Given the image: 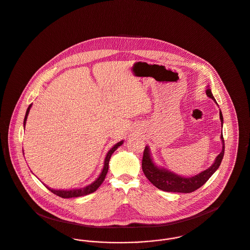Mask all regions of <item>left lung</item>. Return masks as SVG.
<instances>
[{"mask_svg":"<svg viewBox=\"0 0 250 250\" xmlns=\"http://www.w3.org/2000/svg\"><path fill=\"white\" fill-rule=\"evenodd\" d=\"M205 93L207 97L212 99L215 104L218 105L216 99L214 98L212 91L210 89V86H206ZM220 119L221 123L223 125V117L222 113L220 109ZM221 141H222V146L221 153L216 157L214 163L209 167L208 168L200 171L197 174H194L192 176H183L180 174H177L170 169L167 168L165 167L158 166L153 159V156L151 155L150 149L148 146H146L144 150V156L142 161V168L146 175V177L158 189L165 191V192H172V193H192L198 188H200L203 184L206 183V181L214 174V172L219 168V167L222 163V158L224 155V140L223 136L221 134Z\"/></svg>","mask_w":250,"mask_h":250,"instance_id":"8db88e82","label":"left lung"}]
</instances>
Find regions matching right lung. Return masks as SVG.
<instances>
[{
	"label": "right lung",
	"instance_id": "obj_1",
	"mask_svg": "<svg viewBox=\"0 0 250 250\" xmlns=\"http://www.w3.org/2000/svg\"><path fill=\"white\" fill-rule=\"evenodd\" d=\"M32 106V104H29V106L27 109L26 112V115H25V119H24V128L26 126V123H27V119H28V113L29 110ZM124 144V140L118 142L117 144H115L111 148L108 150V152L106 153L105 155V158H104V167L100 173V175L98 176V178L93 181L91 184L83 187V188H75V189H71V190H56V189H52L50 187H48L46 184H44L46 186V188H48V190H50L52 193L60 196V197H63V198H71V197H78V196H83V195H86V194H91L93 192H95L100 186L101 184L104 182L105 176H106V173L108 171V167H109V161H110V158H111V155L114 153V151L119 147L121 146L122 145Z\"/></svg>",
	"mask_w": 250,
	"mask_h": 250
}]
</instances>
